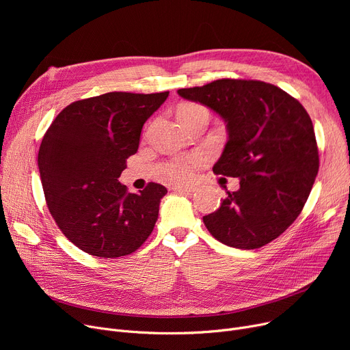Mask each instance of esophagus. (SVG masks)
Returning a JSON list of instances; mask_svg holds the SVG:
<instances>
[{
	"label": "esophagus",
	"instance_id": "34e87169",
	"mask_svg": "<svg viewBox=\"0 0 350 350\" xmlns=\"http://www.w3.org/2000/svg\"><path fill=\"white\" fill-rule=\"evenodd\" d=\"M173 191L191 194V193H194V191H196V187H193V186H183V185H177V186H173Z\"/></svg>",
	"mask_w": 350,
	"mask_h": 350
}]
</instances>
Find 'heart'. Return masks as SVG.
I'll use <instances>...</instances> for the list:
<instances>
[{"label":"heart","instance_id":"1","mask_svg":"<svg viewBox=\"0 0 350 350\" xmlns=\"http://www.w3.org/2000/svg\"><path fill=\"white\" fill-rule=\"evenodd\" d=\"M198 116L208 118V112L204 106L197 105V103H186V105H183L178 110L180 120H190V119H196ZM200 161H201L200 156H193L186 160H176L167 165V169H165V176H167L169 178H173V180L187 178L191 176L194 165L198 164Z\"/></svg>","mask_w":350,"mask_h":350}]
</instances>
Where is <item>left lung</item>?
<instances>
[{"label": "left lung", "instance_id": "1", "mask_svg": "<svg viewBox=\"0 0 350 350\" xmlns=\"http://www.w3.org/2000/svg\"><path fill=\"white\" fill-rule=\"evenodd\" d=\"M177 94L210 107L226 122L228 140L213 172L240 178L219 208L203 217L228 247L260 248L301 214L319 169L314 124L305 107L281 88L218 79Z\"/></svg>", "mask_w": 350, "mask_h": 350}]
</instances>
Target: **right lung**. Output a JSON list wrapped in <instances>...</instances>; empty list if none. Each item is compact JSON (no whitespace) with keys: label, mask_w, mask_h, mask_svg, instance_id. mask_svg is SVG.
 <instances>
[{"label":"right lung","mask_w":350,"mask_h":350,"mask_svg":"<svg viewBox=\"0 0 350 350\" xmlns=\"http://www.w3.org/2000/svg\"><path fill=\"white\" fill-rule=\"evenodd\" d=\"M167 96L109 92L68 105L49 126L38 153L46 206L79 250L118 258L152 234L167 189L149 183L129 193L118 178L139 149L143 124Z\"/></svg>","instance_id":"right-lung-1"}]
</instances>
